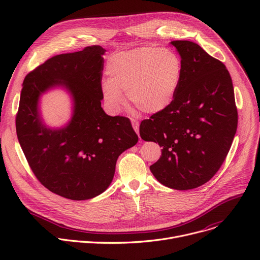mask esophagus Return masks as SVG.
Segmentation results:
<instances>
[{
	"mask_svg": "<svg viewBox=\"0 0 260 260\" xmlns=\"http://www.w3.org/2000/svg\"><path fill=\"white\" fill-rule=\"evenodd\" d=\"M132 124H133V127H134V129H135V132L138 134V136H139V138H140V135H139V121L138 120H136V119H132Z\"/></svg>",
	"mask_w": 260,
	"mask_h": 260,
	"instance_id": "obj_1",
	"label": "esophagus"
}]
</instances>
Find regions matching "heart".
Wrapping results in <instances>:
<instances>
[{"label": "heart", "mask_w": 260, "mask_h": 260, "mask_svg": "<svg viewBox=\"0 0 260 260\" xmlns=\"http://www.w3.org/2000/svg\"><path fill=\"white\" fill-rule=\"evenodd\" d=\"M109 79L101 85L102 95L114 113L131 104L145 113L155 114L175 101L183 78V61L170 49L142 46L116 53L107 64Z\"/></svg>", "instance_id": "1"}]
</instances>
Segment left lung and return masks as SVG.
Masks as SVG:
<instances>
[{
	"label": "left lung",
	"mask_w": 260,
	"mask_h": 260,
	"mask_svg": "<svg viewBox=\"0 0 260 260\" xmlns=\"http://www.w3.org/2000/svg\"><path fill=\"white\" fill-rule=\"evenodd\" d=\"M183 61L174 103L140 124L144 141L162 147L150 166L159 183L177 190L208 182L223 164L238 126L233 81L225 66L190 41H172Z\"/></svg>",
	"instance_id": "8db88e82"
}]
</instances>
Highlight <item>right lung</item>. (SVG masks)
<instances>
[{
	"mask_svg": "<svg viewBox=\"0 0 260 260\" xmlns=\"http://www.w3.org/2000/svg\"><path fill=\"white\" fill-rule=\"evenodd\" d=\"M106 50L88 46L55 55L25 76L16 115V134L25 158L42 185L73 201L103 193L115 174L118 156L138 142L128 118L109 116L102 108V72ZM64 88L73 102L72 117L62 128L43 121L41 95Z\"/></svg>",
	"mask_w": 260,
	"mask_h": 260,
	"instance_id": "1",
	"label": "right lung"
}]
</instances>
